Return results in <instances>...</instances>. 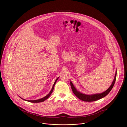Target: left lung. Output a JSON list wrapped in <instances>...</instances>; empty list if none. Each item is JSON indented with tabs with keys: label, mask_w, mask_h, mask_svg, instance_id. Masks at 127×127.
Wrapping results in <instances>:
<instances>
[{
	"label": "left lung",
	"mask_w": 127,
	"mask_h": 127,
	"mask_svg": "<svg viewBox=\"0 0 127 127\" xmlns=\"http://www.w3.org/2000/svg\"><path fill=\"white\" fill-rule=\"evenodd\" d=\"M116 75H117V71H116L115 75L114 76V80L112 83V85L110 86L108 89L106 90L105 91L100 93V94H95L93 95H86L83 94L80 92L78 91L75 88V87L73 85V83L70 81V86H71V89L72 90V91L73 93L75 94V95L77 98H78L81 100L85 101H97L98 100H99L104 97L106 96L110 92L114 86V85L115 84L116 78Z\"/></svg>",
	"instance_id": "left-lung-1"
}]
</instances>
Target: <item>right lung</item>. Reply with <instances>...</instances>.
Returning <instances> with one entry per match:
<instances>
[{
  "mask_svg": "<svg viewBox=\"0 0 127 127\" xmlns=\"http://www.w3.org/2000/svg\"><path fill=\"white\" fill-rule=\"evenodd\" d=\"M59 78V77H58V78H57V79H56V80H55V81L54 82V84H53V86H52V89H51V91L50 92L46 95L45 97H43V98H41V99H38V100H25V99H23V98H22L21 97H20L21 99H23L24 100H25V101H29V102H34V103H37V102H43V101H44L45 100H47L50 96L51 95V93H52V92H53V89H54V86H55V84H56V82L57 81V80H58V78Z\"/></svg>",
  "mask_w": 127,
  "mask_h": 127,
  "instance_id": "obj_1",
  "label": "right lung"
}]
</instances>
